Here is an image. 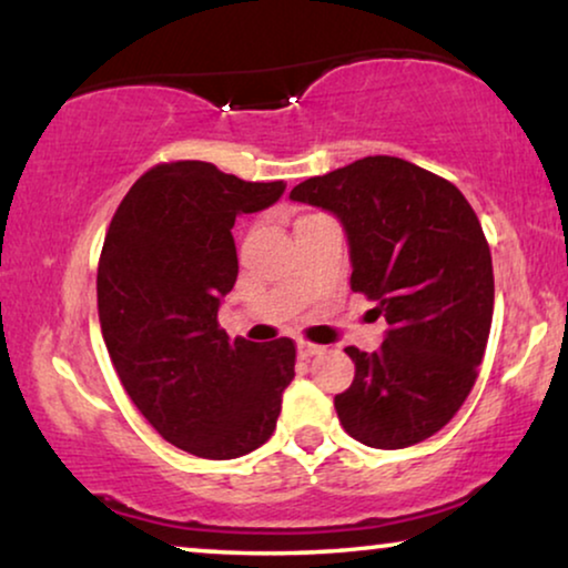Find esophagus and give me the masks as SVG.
I'll return each instance as SVG.
<instances>
[{"label":"esophagus","instance_id":"obj_1","mask_svg":"<svg viewBox=\"0 0 568 568\" xmlns=\"http://www.w3.org/2000/svg\"><path fill=\"white\" fill-rule=\"evenodd\" d=\"M321 352H323V346L310 344V341H300V344H297V354L302 356V359H310V356H315V354H321Z\"/></svg>","mask_w":568,"mask_h":568}]
</instances>
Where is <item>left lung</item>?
<instances>
[{"label":"left lung","instance_id":"left-lung-1","mask_svg":"<svg viewBox=\"0 0 568 568\" xmlns=\"http://www.w3.org/2000/svg\"><path fill=\"white\" fill-rule=\"evenodd\" d=\"M290 199L341 222L352 290L387 323L377 352L346 348L356 372L333 398L341 424L377 449L429 439L468 398L491 331V251L476 212L445 178L387 154L307 178Z\"/></svg>","mask_w":568,"mask_h":568}]
</instances>
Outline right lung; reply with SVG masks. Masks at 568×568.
Returning a JSON list of instances; mask_svg holds the SVG:
<instances>
[{
	"label": "right lung",
	"mask_w": 568,
	"mask_h": 568,
	"mask_svg": "<svg viewBox=\"0 0 568 568\" xmlns=\"http://www.w3.org/2000/svg\"><path fill=\"white\" fill-rule=\"evenodd\" d=\"M284 189L212 162L158 165L123 196L100 253V328L129 398L162 439L206 460L261 447L294 377L290 338L261 346L216 323L237 278L235 220Z\"/></svg>",
	"instance_id": "add662e5"
}]
</instances>
